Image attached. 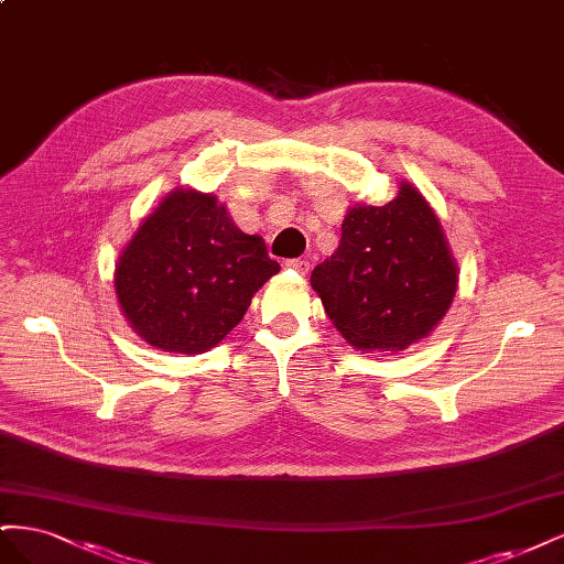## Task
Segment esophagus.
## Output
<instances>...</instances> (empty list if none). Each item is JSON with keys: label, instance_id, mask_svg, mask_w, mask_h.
I'll return each instance as SVG.
<instances>
[{"label": "esophagus", "instance_id": "1", "mask_svg": "<svg viewBox=\"0 0 564 564\" xmlns=\"http://www.w3.org/2000/svg\"><path fill=\"white\" fill-rule=\"evenodd\" d=\"M284 265H286V268H292V270H296V272H301V275H308V270H311V263H308V261H301V259L286 261Z\"/></svg>", "mask_w": 564, "mask_h": 564}]
</instances>
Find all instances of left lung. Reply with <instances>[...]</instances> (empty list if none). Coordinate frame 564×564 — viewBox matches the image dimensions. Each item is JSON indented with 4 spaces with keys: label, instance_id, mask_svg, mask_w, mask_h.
<instances>
[{
    "label": "left lung",
    "instance_id": "1",
    "mask_svg": "<svg viewBox=\"0 0 564 564\" xmlns=\"http://www.w3.org/2000/svg\"><path fill=\"white\" fill-rule=\"evenodd\" d=\"M311 284L357 350H404L445 317L458 286L440 218L406 181L383 207L355 204Z\"/></svg>",
    "mask_w": 564,
    "mask_h": 564
}]
</instances>
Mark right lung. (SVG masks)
I'll list each match as a JSON object with an SVG mask.
<instances>
[{"label":"right lung","instance_id":"right-lung-1","mask_svg":"<svg viewBox=\"0 0 564 564\" xmlns=\"http://www.w3.org/2000/svg\"><path fill=\"white\" fill-rule=\"evenodd\" d=\"M278 270L263 237L237 228L212 193L178 187L119 253L115 292L145 344L199 355L240 324Z\"/></svg>","mask_w":564,"mask_h":564}]
</instances>
